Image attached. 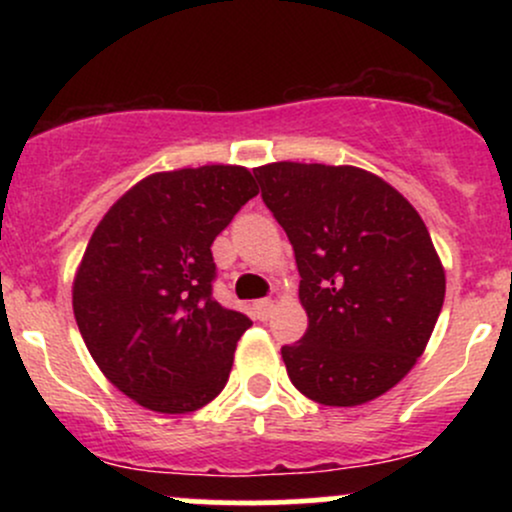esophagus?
Returning <instances> with one entry per match:
<instances>
[{"instance_id":"esophagus-1","label":"esophagus","mask_w":512,"mask_h":512,"mask_svg":"<svg viewBox=\"0 0 512 512\" xmlns=\"http://www.w3.org/2000/svg\"><path fill=\"white\" fill-rule=\"evenodd\" d=\"M252 308H255V315L260 317V320H267L274 310V301L272 298H260V301L252 303Z\"/></svg>"}]
</instances>
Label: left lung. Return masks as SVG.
I'll use <instances>...</instances> for the list:
<instances>
[{"label":"left lung","instance_id":"8db88e82","mask_svg":"<svg viewBox=\"0 0 512 512\" xmlns=\"http://www.w3.org/2000/svg\"><path fill=\"white\" fill-rule=\"evenodd\" d=\"M289 236L308 313L281 346L291 383L325 407H358L414 368L443 308L445 269L424 219L356 166L279 161L255 168Z\"/></svg>","mask_w":512,"mask_h":512}]
</instances>
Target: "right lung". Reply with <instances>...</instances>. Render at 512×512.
<instances>
[{
	"mask_svg": "<svg viewBox=\"0 0 512 512\" xmlns=\"http://www.w3.org/2000/svg\"><path fill=\"white\" fill-rule=\"evenodd\" d=\"M255 195L243 166L146 175L88 240L72 286L76 325L105 378L144 409L187 414L226 387L252 322L211 296V243Z\"/></svg>",
	"mask_w": 512,
	"mask_h": 512,
	"instance_id": "1",
	"label": "right lung"
}]
</instances>
